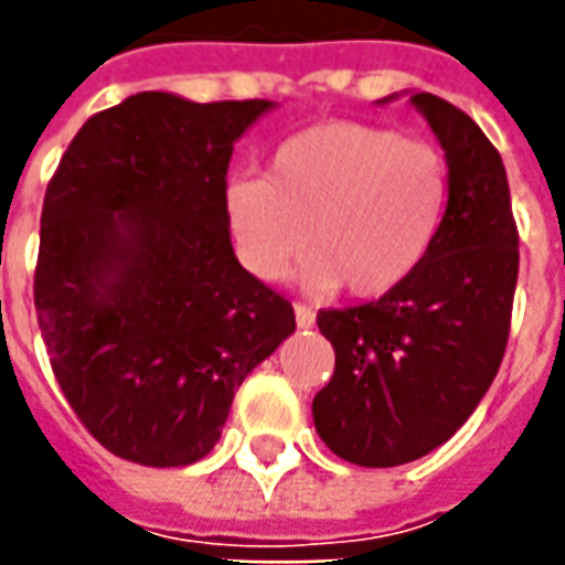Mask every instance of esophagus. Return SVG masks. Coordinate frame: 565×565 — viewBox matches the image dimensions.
I'll list each match as a JSON object with an SVG mask.
<instances>
[{"mask_svg": "<svg viewBox=\"0 0 565 565\" xmlns=\"http://www.w3.org/2000/svg\"><path fill=\"white\" fill-rule=\"evenodd\" d=\"M294 315H296V323H299L302 330L315 327V308H308V306H302V302H296Z\"/></svg>", "mask_w": 565, "mask_h": 565, "instance_id": "esophagus-1", "label": "esophagus"}]
</instances>
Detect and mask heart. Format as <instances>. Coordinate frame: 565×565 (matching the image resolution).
<instances>
[{"label": "heart", "instance_id": "heart-1", "mask_svg": "<svg viewBox=\"0 0 565 565\" xmlns=\"http://www.w3.org/2000/svg\"><path fill=\"white\" fill-rule=\"evenodd\" d=\"M238 257L278 281L308 254L302 281L375 299L415 275L450 209L445 150L399 129L327 120L284 139L266 174H238L223 190Z\"/></svg>", "mask_w": 565, "mask_h": 565}]
</instances>
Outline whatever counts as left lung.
Here are the masks:
<instances>
[{"instance_id":"8db88e82","label":"left lung","mask_w":565,"mask_h":565,"mask_svg":"<svg viewBox=\"0 0 565 565\" xmlns=\"http://www.w3.org/2000/svg\"><path fill=\"white\" fill-rule=\"evenodd\" d=\"M450 162V209L424 266L366 306L323 308L335 351L315 396L318 436L342 460L387 469L460 429L497 379L518 284V223L499 150L457 105L415 93Z\"/></svg>"}]
</instances>
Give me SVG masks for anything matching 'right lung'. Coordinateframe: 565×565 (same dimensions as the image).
I'll list each match as a JSON object with an SVG mask.
<instances>
[{
  "instance_id": "right-lung-1",
  "label": "right lung",
  "mask_w": 565,
  "mask_h": 565,
  "mask_svg": "<svg viewBox=\"0 0 565 565\" xmlns=\"http://www.w3.org/2000/svg\"><path fill=\"white\" fill-rule=\"evenodd\" d=\"M269 108L136 93L78 129L47 184L39 330L78 420L124 460H202L247 372L296 330L235 259L223 209L233 145Z\"/></svg>"
}]
</instances>
